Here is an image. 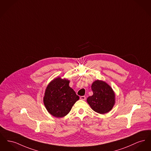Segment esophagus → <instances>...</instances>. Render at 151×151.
Here are the masks:
<instances>
[{
	"instance_id": "obj_1",
	"label": "esophagus",
	"mask_w": 151,
	"mask_h": 151,
	"mask_svg": "<svg viewBox=\"0 0 151 151\" xmlns=\"http://www.w3.org/2000/svg\"><path fill=\"white\" fill-rule=\"evenodd\" d=\"M80 99L81 100H86V96H80Z\"/></svg>"
}]
</instances>
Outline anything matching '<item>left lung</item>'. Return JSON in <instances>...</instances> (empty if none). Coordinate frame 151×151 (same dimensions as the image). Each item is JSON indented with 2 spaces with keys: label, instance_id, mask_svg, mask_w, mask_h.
I'll return each instance as SVG.
<instances>
[{
  "label": "left lung",
  "instance_id": "left-lung-1",
  "mask_svg": "<svg viewBox=\"0 0 151 151\" xmlns=\"http://www.w3.org/2000/svg\"><path fill=\"white\" fill-rule=\"evenodd\" d=\"M91 89L93 95L87 99L91 108L100 114L109 112L115 103V94L111 86L104 81L97 80L92 83Z\"/></svg>",
  "mask_w": 151,
  "mask_h": 151
}]
</instances>
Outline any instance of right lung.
<instances>
[{
	"instance_id": "obj_1",
	"label": "right lung",
	"mask_w": 151,
	"mask_h": 151,
	"mask_svg": "<svg viewBox=\"0 0 151 151\" xmlns=\"http://www.w3.org/2000/svg\"><path fill=\"white\" fill-rule=\"evenodd\" d=\"M69 83V80L58 77L52 80L45 89L43 98L45 106L48 112L56 117L67 115L79 99Z\"/></svg>"
}]
</instances>
